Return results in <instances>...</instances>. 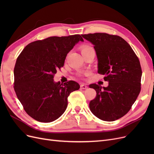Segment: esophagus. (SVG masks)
Here are the masks:
<instances>
[{"label": "esophagus", "mask_w": 154, "mask_h": 154, "mask_svg": "<svg viewBox=\"0 0 154 154\" xmlns=\"http://www.w3.org/2000/svg\"><path fill=\"white\" fill-rule=\"evenodd\" d=\"M87 86L85 84H81L80 85V88H82V89H86V88H87Z\"/></svg>", "instance_id": "obj_1"}]
</instances>
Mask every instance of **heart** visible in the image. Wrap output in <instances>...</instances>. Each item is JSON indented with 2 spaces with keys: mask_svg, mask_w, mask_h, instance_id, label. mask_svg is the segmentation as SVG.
Wrapping results in <instances>:
<instances>
[{
  "mask_svg": "<svg viewBox=\"0 0 154 154\" xmlns=\"http://www.w3.org/2000/svg\"><path fill=\"white\" fill-rule=\"evenodd\" d=\"M91 50H94L92 47H91V45H83L81 47V51H82V53H83L85 52H87V51H91ZM80 76H82V73H80L79 74Z\"/></svg>",
  "mask_w": 154,
  "mask_h": 154,
  "instance_id": "1",
  "label": "heart"
}]
</instances>
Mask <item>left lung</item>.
I'll list each match as a JSON object with an SVG mask.
<instances>
[{
  "label": "left lung",
  "instance_id": "8db88e82",
  "mask_svg": "<svg viewBox=\"0 0 154 154\" xmlns=\"http://www.w3.org/2000/svg\"><path fill=\"white\" fill-rule=\"evenodd\" d=\"M94 45L97 72L105 75L106 87L93 83L96 96L89 103L91 111L99 119L113 122L132 108L141 91L140 62L130 45L122 37L105 32L82 35Z\"/></svg>",
  "mask_w": 154,
  "mask_h": 154
}]
</instances>
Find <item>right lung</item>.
I'll use <instances>...</instances> for the list:
<instances>
[{"label":"right lung","instance_id":"obj_1","mask_svg":"<svg viewBox=\"0 0 154 154\" xmlns=\"http://www.w3.org/2000/svg\"><path fill=\"white\" fill-rule=\"evenodd\" d=\"M79 41H83L80 35L48 37L29 44L18 57L14 89L32 118L42 123L57 119L66 110L69 94L80 88L74 81L62 84L53 80L67 53Z\"/></svg>","mask_w":154,"mask_h":154}]
</instances>
